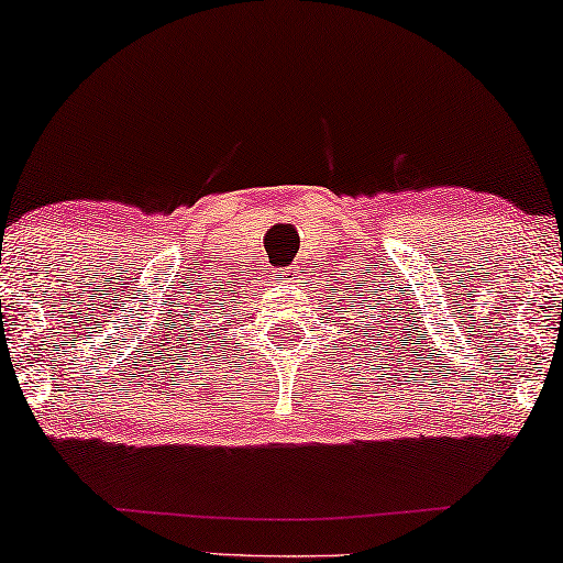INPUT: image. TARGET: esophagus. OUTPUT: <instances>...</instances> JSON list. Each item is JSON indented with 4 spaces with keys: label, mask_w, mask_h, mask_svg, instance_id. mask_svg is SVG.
I'll use <instances>...</instances> for the list:
<instances>
[{
    "label": "esophagus",
    "mask_w": 563,
    "mask_h": 563,
    "mask_svg": "<svg viewBox=\"0 0 563 563\" xmlns=\"http://www.w3.org/2000/svg\"><path fill=\"white\" fill-rule=\"evenodd\" d=\"M275 280H278L283 290H292L300 283V271H298V267H285V271L278 273V278H275Z\"/></svg>",
    "instance_id": "34e87169"
}]
</instances>
